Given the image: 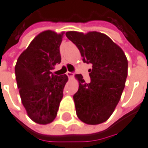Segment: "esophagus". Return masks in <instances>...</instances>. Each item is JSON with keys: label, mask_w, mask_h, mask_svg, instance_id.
Listing matches in <instances>:
<instances>
[{"label": "esophagus", "mask_w": 148, "mask_h": 148, "mask_svg": "<svg viewBox=\"0 0 148 148\" xmlns=\"http://www.w3.org/2000/svg\"><path fill=\"white\" fill-rule=\"evenodd\" d=\"M73 75H74L73 72H71V71H67V72H66V76H67L68 77H72Z\"/></svg>", "instance_id": "esophagus-1"}]
</instances>
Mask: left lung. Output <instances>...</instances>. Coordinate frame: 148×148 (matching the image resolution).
I'll list each match as a JSON object with an SVG mask.
<instances>
[{
  "mask_svg": "<svg viewBox=\"0 0 148 148\" xmlns=\"http://www.w3.org/2000/svg\"><path fill=\"white\" fill-rule=\"evenodd\" d=\"M66 37L79 49L83 62L92 64L91 82L76 75L79 88L74 94L78 118L90 125L106 122L119 102L127 77V59L120 47L107 35L67 32Z\"/></svg>",
  "mask_w": 148,
  "mask_h": 148,
  "instance_id": "left-lung-1",
  "label": "left lung"
}]
</instances>
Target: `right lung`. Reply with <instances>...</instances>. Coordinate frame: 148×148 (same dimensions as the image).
Instances as JSON below:
<instances>
[{"label":"right lung","mask_w":148,"mask_h":148,"mask_svg":"<svg viewBox=\"0 0 148 148\" xmlns=\"http://www.w3.org/2000/svg\"><path fill=\"white\" fill-rule=\"evenodd\" d=\"M62 36L63 32L52 31L37 35L20 55L15 66L21 102L29 117L39 124H48L56 118L68 80L66 75L51 72L61 62Z\"/></svg>","instance_id":"1"}]
</instances>
